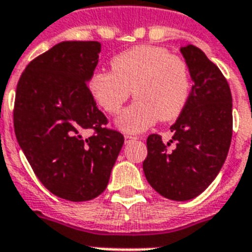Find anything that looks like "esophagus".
<instances>
[{
  "instance_id": "34e87169",
  "label": "esophagus",
  "mask_w": 252,
  "mask_h": 252,
  "mask_svg": "<svg viewBox=\"0 0 252 252\" xmlns=\"http://www.w3.org/2000/svg\"><path fill=\"white\" fill-rule=\"evenodd\" d=\"M124 138H126V142H129V141H134V140H137V136H132V134H126L124 136Z\"/></svg>"
}]
</instances>
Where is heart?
<instances>
[{
  "label": "heart",
  "instance_id": "heart-1",
  "mask_svg": "<svg viewBox=\"0 0 252 252\" xmlns=\"http://www.w3.org/2000/svg\"><path fill=\"white\" fill-rule=\"evenodd\" d=\"M111 68L94 73L89 89L98 106L111 115L120 112L133 90L136 100L116 119L123 132L138 133L158 119L174 120L187 104L192 85L188 64L166 48L137 45L116 55Z\"/></svg>",
  "mask_w": 252,
  "mask_h": 252
}]
</instances>
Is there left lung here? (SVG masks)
Wrapping results in <instances>:
<instances>
[{"label":"left lung","instance_id":"left-lung-1","mask_svg":"<svg viewBox=\"0 0 252 252\" xmlns=\"http://www.w3.org/2000/svg\"><path fill=\"white\" fill-rule=\"evenodd\" d=\"M193 81L188 102L170 126L172 137L146 140L142 168L149 184L166 199L186 201L215 180L226 159L233 134L230 87L217 65L195 45L180 48Z\"/></svg>","mask_w":252,"mask_h":252}]
</instances>
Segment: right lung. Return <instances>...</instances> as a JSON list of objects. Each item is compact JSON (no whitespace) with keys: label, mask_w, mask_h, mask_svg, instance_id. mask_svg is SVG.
<instances>
[{"label":"right lung","mask_w":252,"mask_h":252,"mask_svg":"<svg viewBox=\"0 0 252 252\" xmlns=\"http://www.w3.org/2000/svg\"><path fill=\"white\" fill-rule=\"evenodd\" d=\"M99 52L98 41L59 43L33 59L17 85L18 144L43 186L69 201H87L106 189L124 144L120 132L106 128L87 86Z\"/></svg>","instance_id":"right-lung-1"}]
</instances>
